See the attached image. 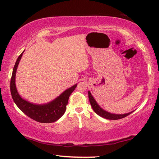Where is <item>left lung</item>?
<instances>
[{
	"instance_id": "1",
	"label": "left lung",
	"mask_w": 159,
	"mask_h": 159,
	"mask_svg": "<svg viewBox=\"0 0 159 159\" xmlns=\"http://www.w3.org/2000/svg\"><path fill=\"white\" fill-rule=\"evenodd\" d=\"M88 98H89V100L90 102L91 107H92L93 109L94 110L97 114L99 115V116L102 118H106V119L109 120H118L120 119V118H123L124 117H126L127 116L130 115L132 112L127 113V114H112V113H110L105 111V110L103 109L102 107H99L98 102H96L95 98H93L92 94L90 93V91H88Z\"/></svg>"
}]
</instances>
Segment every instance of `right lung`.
Wrapping results in <instances>:
<instances>
[{
	"label": "right lung",
	"instance_id": "right-lung-1",
	"mask_svg": "<svg viewBox=\"0 0 159 159\" xmlns=\"http://www.w3.org/2000/svg\"><path fill=\"white\" fill-rule=\"evenodd\" d=\"M25 50L19 56L13 68L10 80V92L16 105L24 114L36 121L40 123H53L62 116L66 111L69 98L76 88L77 84L70 87L59 95L57 98L46 104H36L29 102L19 95L15 84V76L18 64Z\"/></svg>",
	"mask_w": 159,
	"mask_h": 159
}]
</instances>
